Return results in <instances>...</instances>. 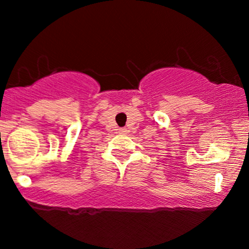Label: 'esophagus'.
Masks as SVG:
<instances>
[{"label":"esophagus","mask_w":249,"mask_h":249,"mask_svg":"<svg viewBox=\"0 0 249 249\" xmlns=\"http://www.w3.org/2000/svg\"><path fill=\"white\" fill-rule=\"evenodd\" d=\"M119 131H121L122 133H125V132H126V130H125V128H121V130H119Z\"/></svg>","instance_id":"obj_1"}]
</instances>
